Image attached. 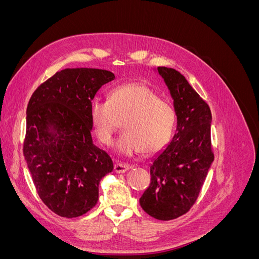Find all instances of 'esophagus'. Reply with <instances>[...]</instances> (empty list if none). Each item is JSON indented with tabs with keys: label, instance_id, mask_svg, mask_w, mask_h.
I'll return each mask as SVG.
<instances>
[{
	"label": "esophagus",
	"instance_id": "esophagus-1",
	"mask_svg": "<svg viewBox=\"0 0 259 259\" xmlns=\"http://www.w3.org/2000/svg\"><path fill=\"white\" fill-rule=\"evenodd\" d=\"M131 168L130 165H127V164L125 163H116L114 165V171L117 174H121V173H125V171L128 170Z\"/></svg>",
	"mask_w": 259,
	"mask_h": 259
}]
</instances>
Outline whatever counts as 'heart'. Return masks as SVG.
<instances>
[{"mask_svg":"<svg viewBox=\"0 0 259 259\" xmlns=\"http://www.w3.org/2000/svg\"><path fill=\"white\" fill-rule=\"evenodd\" d=\"M91 120L103 144L112 145L123 121L124 133L117 140V150L126 155L140 151L153 154L168 143L176 114L169 101L160 98L149 86L130 83L114 89L109 100H94Z\"/></svg>","mask_w":259,"mask_h":259,"instance_id":"b5f03b06","label":"heart"}]
</instances>
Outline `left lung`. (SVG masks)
<instances>
[{
  "mask_svg": "<svg viewBox=\"0 0 259 259\" xmlns=\"http://www.w3.org/2000/svg\"><path fill=\"white\" fill-rule=\"evenodd\" d=\"M174 99L177 128L169 145L153 159L150 185L139 199L159 221L185 215L194 205L214 161L209 106L177 70L158 67Z\"/></svg>",
  "mask_w": 259,
  "mask_h": 259,
  "instance_id": "obj_1",
  "label": "left lung"
}]
</instances>
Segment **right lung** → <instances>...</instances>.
Instances as JSON below:
<instances>
[{
	"label": "right lung",
	"mask_w": 259,
	"mask_h": 259,
	"mask_svg": "<svg viewBox=\"0 0 259 259\" xmlns=\"http://www.w3.org/2000/svg\"><path fill=\"white\" fill-rule=\"evenodd\" d=\"M113 79L103 69H64L29 100L23 155L38 197L61 217L95 206L100 179L113 169L110 156L93 144L91 120L92 100Z\"/></svg>",
	"instance_id": "add662e5"
}]
</instances>
